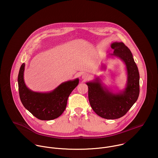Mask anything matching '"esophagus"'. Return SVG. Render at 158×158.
<instances>
[{"label":"esophagus","mask_w":158,"mask_h":158,"mask_svg":"<svg viewBox=\"0 0 158 158\" xmlns=\"http://www.w3.org/2000/svg\"><path fill=\"white\" fill-rule=\"evenodd\" d=\"M89 77H90V76H89V74H87V73H83V74H82V76H81V77H82V79H87L89 78Z\"/></svg>","instance_id":"obj_1"}]
</instances>
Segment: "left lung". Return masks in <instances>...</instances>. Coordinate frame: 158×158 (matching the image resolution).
Returning a JSON list of instances; mask_svg holds the SVG:
<instances>
[{"label": "left lung", "instance_id": "obj_1", "mask_svg": "<svg viewBox=\"0 0 158 158\" xmlns=\"http://www.w3.org/2000/svg\"><path fill=\"white\" fill-rule=\"evenodd\" d=\"M114 52L107 57H117L125 64L127 82L123 90L114 93L108 89L99 77L86 83L90 105L100 117L107 119H118L124 116L136 102L139 94V73L130 49L123 42L111 44ZM102 69L106 65L102 64Z\"/></svg>", "mask_w": 158, "mask_h": 158}]
</instances>
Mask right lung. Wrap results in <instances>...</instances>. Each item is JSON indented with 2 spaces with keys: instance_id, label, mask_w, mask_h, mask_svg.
I'll return each mask as SVG.
<instances>
[{
  "instance_id": "add662e5",
  "label": "right lung",
  "mask_w": 158,
  "mask_h": 158,
  "mask_svg": "<svg viewBox=\"0 0 158 158\" xmlns=\"http://www.w3.org/2000/svg\"><path fill=\"white\" fill-rule=\"evenodd\" d=\"M24 69L23 63L18 75V85L20 99L24 107L40 120H52L59 117L66 107L69 95L78 85L79 79L62 82L50 92H35L25 84Z\"/></svg>"
}]
</instances>
